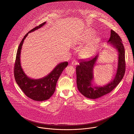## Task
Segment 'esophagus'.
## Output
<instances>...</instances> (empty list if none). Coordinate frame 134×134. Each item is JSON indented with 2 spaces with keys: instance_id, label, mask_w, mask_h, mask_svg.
<instances>
[{
  "instance_id": "1",
  "label": "esophagus",
  "mask_w": 134,
  "mask_h": 134,
  "mask_svg": "<svg viewBox=\"0 0 134 134\" xmlns=\"http://www.w3.org/2000/svg\"><path fill=\"white\" fill-rule=\"evenodd\" d=\"M71 64H72V65H73V66H75V65H76L77 64V62L76 60H74L72 61Z\"/></svg>"
}]
</instances>
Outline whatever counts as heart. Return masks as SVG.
Instances as JSON below:
<instances>
[{"label": "heart", "mask_w": 134, "mask_h": 134, "mask_svg": "<svg viewBox=\"0 0 134 134\" xmlns=\"http://www.w3.org/2000/svg\"><path fill=\"white\" fill-rule=\"evenodd\" d=\"M94 33L91 30H87L86 31L83 35L82 37L81 38V41L83 42L90 38H91L92 37ZM93 53V47L92 45H86L80 49V55L81 58L86 59L88 58L92 55V54Z\"/></svg>", "instance_id": "heart-1"}]
</instances>
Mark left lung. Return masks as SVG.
<instances>
[{"label":"left lung","mask_w":134,"mask_h":134,"mask_svg":"<svg viewBox=\"0 0 134 134\" xmlns=\"http://www.w3.org/2000/svg\"><path fill=\"white\" fill-rule=\"evenodd\" d=\"M109 43L118 52V65L116 73L110 82L103 86H94L93 69L98 54L87 60H81L76 67V84L79 91L83 96L90 99H96L111 92L121 82L125 70V51L124 45L119 36L111 30Z\"/></svg>","instance_id":"obj_1"}]
</instances>
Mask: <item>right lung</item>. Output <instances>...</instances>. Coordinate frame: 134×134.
<instances>
[{"instance_id":"1","label":"right lung","mask_w":134,"mask_h":134,"mask_svg":"<svg viewBox=\"0 0 134 134\" xmlns=\"http://www.w3.org/2000/svg\"><path fill=\"white\" fill-rule=\"evenodd\" d=\"M46 23L45 22L34 28L25 35L18 47L14 66L15 79L22 91L28 97L39 102L47 100L53 94L58 80L68 64L67 62L59 63L48 74L39 79H31L23 70L21 65L20 55L24 41L29 33L41 28Z\"/></svg>"}]
</instances>
